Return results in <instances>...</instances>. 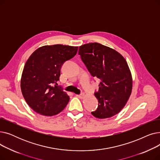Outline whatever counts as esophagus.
Returning a JSON list of instances; mask_svg holds the SVG:
<instances>
[{"instance_id":"esophagus-1","label":"esophagus","mask_w":160,"mask_h":160,"mask_svg":"<svg viewBox=\"0 0 160 160\" xmlns=\"http://www.w3.org/2000/svg\"><path fill=\"white\" fill-rule=\"evenodd\" d=\"M76 96H77L78 98H84V97H85V95H84V94H81V95H76Z\"/></svg>"}]
</instances>
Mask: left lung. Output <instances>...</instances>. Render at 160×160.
<instances>
[{"instance_id": "left-lung-1", "label": "left lung", "mask_w": 160, "mask_h": 160, "mask_svg": "<svg viewBox=\"0 0 160 160\" xmlns=\"http://www.w3.org/2000/svg\"><path fill=\"white\" fill-rule=\"evenodd\" d=\"M78 54L90 74L100 80L95 94L98 106L96 118H110L125 106L132 93L133 80L124 58L115 50L98 43L81 45Z\"/></svg>"}]
</instances>
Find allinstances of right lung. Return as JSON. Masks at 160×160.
<instances>
[{"mask_svg":"<svg viewBox=\"0 0 160 160\" xmlns=\"http://www.w3.org/2000/svg\"><path fill=\"white\" fill-rule=\"evenodd\" d=\"M78 48L60 44L45 45L30 55L22 72L21 89L33 111L50 117L66 107L69 97L57 82L60 80L62 64L77 54Z\"/></svg>","mask_w":160,"mask_h":160,"instance_id":"1","label":"right lung"}]
</instances>
